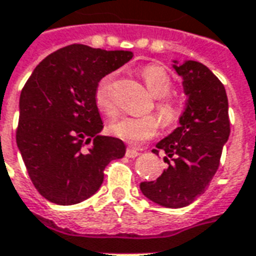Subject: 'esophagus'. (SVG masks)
<instances>
[{
	"label": "esophagus",
	"instance_id": "1",
	"mask_svg": "<svg viewBox=\"0 0 256 256\" xmlns=\"http://www.w3.org/2000/svg\"><path fill=\"white\" fill-rule=\"evenodd\" d=\"M141 150H142V149H138V148H134V146H128V149H126V156L130 157V158H132V157H137Z\"/></svg>",
	"mask_w": 256,
	"mask_h": 256
}]
</instances>
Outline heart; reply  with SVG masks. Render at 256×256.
Masks as SVG:
<instances>
[{
    "instance_id": "b5f03b06",
    "label": "heart",
    "mask_w": 256,
    "mask_h": 256,
    "mask_svg": "<svg viewBox=\"0 0 256 256\" xmlns=\"http://www.w3.org/2000/svg\"><path fill=\"white\" fill-rule=\"evenodd\" d=\"M115 73L103 76L94 88V103L100 112L107 118H114L118 114V103L115 99ZM141 77L148 90L156 96V111L162 124L172 126L183 115V106L168 94L172 92L174 82L166 68L152 64L141 70ZM160 120L154 115L145 116H123L110 123L108 132L114 137L126 142L138 144L152 138L157 133Z\"/></svg>"
}]
</instances>
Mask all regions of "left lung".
I'll list each match as a JSON object with an SVG mask.
<instances>
[{"label":"left lung","instance_id":"1","mask_svg":"<svg viewBox=\"0 0 256 256\" xmlns=\"http://www.w3.org/2000/svg\"><path fill=\"white\" fill-rule=\"evenodd\" d=\"M174 68L183 78L188 98L186 110L179 119L180 126L153 149L156 154L166 153L168 168L156 180L142 182L140 188L158 205L178 209L205 192L218 170L230 124L226 92L212 70L196 60Z\"/></svg>","mask_w":256,"mask_h":256}]
</instances>
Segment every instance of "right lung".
<instances>
[{"instance_id":"1","label":"right lung","mask_w":256,"mask_h":256,"mask_svg":"<svg viewBox=\"0 0 256 256\" xmlns=\"http://www.w3.org/2000/svg\"><path fill=\"white\" fill-rule=\"evenodd\" d=\"M132 56V51L70 44L46 56L24 85L16 142L34 186L47 200L74 205L90 198L108 162L124 156L122 140L99 134L103 122L94 88Z\"/></svg>"}]
</instances>
